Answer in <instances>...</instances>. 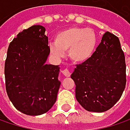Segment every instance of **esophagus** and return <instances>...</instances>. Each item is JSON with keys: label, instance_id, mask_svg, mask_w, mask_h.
<instances>
[{"label": "esophagus", "instance_id": "34e87169", "mask_svg": "<svg viewBox=\"0 0 130 130\" xmlns=\"http://www.w3.org/2000/svg\"><path fill=\"white\" fill-rule=\"evenodd\" d=\"M62 74H63V75L65 77H68L71 76V72L69 71V70L68 68H65V69H64L62 71Z\"/></svg>", "mask_w": 130, "mask_h": 130}]
</instances>
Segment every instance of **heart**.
Listing matches in <instances>:
<instances>
[{"mask_svg": "<svg viewBox=\"0 0 130 130\" xmlns=\"http://www.w3.org/2000/svg\"><path fill=\"white\" fill-rule=\"evenodd\" d=\"M97 44L95 32L81 27H71L59 32L55 43L50 45V53L57 58L64 56L68 50L69 58L75 63H84L92 56Z\"/></svg>", "mask_w": 130, "mask_h": 130, "instance_id": "heart-1", "label": "heart"}]
</instances>
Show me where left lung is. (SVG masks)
Segmentation results:
<instances>
[{
	"label": "left lung",
	"mask_w": 130,
	"mask_h": 130,
	"mask_svg": "<svg viewBox=\"0 0 130 130\" xmlns=\"http://www.w3.org/2000/svg\"><path fill=\"white\" fill-rule=\"evenodd\" d=\"M75 96L88 111L104 112L120 99L126 87V62L119 38L107 31L88 61L76 65L71 75Z\"/></svg>",
	"instance_id": "left-lung-1"
}]
</instances>
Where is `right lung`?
<instances>
[{"label": "right lung", "instance_id": "add662e5", "mask_svg": "<svg viewBox=\"0 0 130 130\" xmlns=\"http://www.w3.org/2000/svg\"><path fill=\"white\" fill-rule=\"evenodd\" d=\"M45 28L33 25L10 43L4 65L7 95L22 113L37 116L55 104L61 82L59 65H47L50 54Z\"/></svg>", "mask_w": 130, "mask_h": 130}]
</instances>
